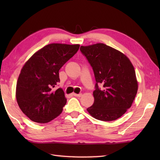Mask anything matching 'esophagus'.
<instances>
[{"label": "esophagus", "instance_id": "esophagus-1", "mask_svg": "<svg viewBox=\"0 0 160 160\" xmlns=\"http://www.w3.org/2000/svg\"><path fill=\"white\" fill-rule=\"evenodd\" d=\"M73 96H76V97L80 98V97H81V96H82V93H79V94H77V93H73Z\"/></svg>", "mask_w": 160, "mask_h": 160}]
</instances>
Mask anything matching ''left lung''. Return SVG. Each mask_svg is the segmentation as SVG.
I'll return each instance as SVG.
<instances>
[{
    "label": "left lung",
    "instance_id": "left-lung-1",
    "mask_svg": "<svg viewBox=\"0 0 160 160\" xmlns=\"http://www.w3.org/2000/svg\"><path fill=\"white\" fill-rule=\"evenodd\" d=\"M80 51L92 67L96 81L94 102L87 111L99 120H117L131 107L138 92L133 65L123 53L103 43L81 46Z\"/></svg>",
    "mask_w": 160,
    "mask_h": 160
}]
</instances>
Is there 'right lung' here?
<instances>
[{
  "mask_svg": "<svg viewBox=\"0 0 160 160\" xmlns=\"http://www.w3.org/2000/svg\"><path fill=\"white\" fill-rule=\"evenodd\" d=\"M80 45L52 43L42 47L24 64L16 84V98L22 113L33 122L47 123L62 113L67 103L59 70L79 49Z\"/></svg>",
  "mask_w": 160,
  "mask_h": 160,
  "instance_id": "right-lung-1",
  "label": "right lung"
}]
</instances>
